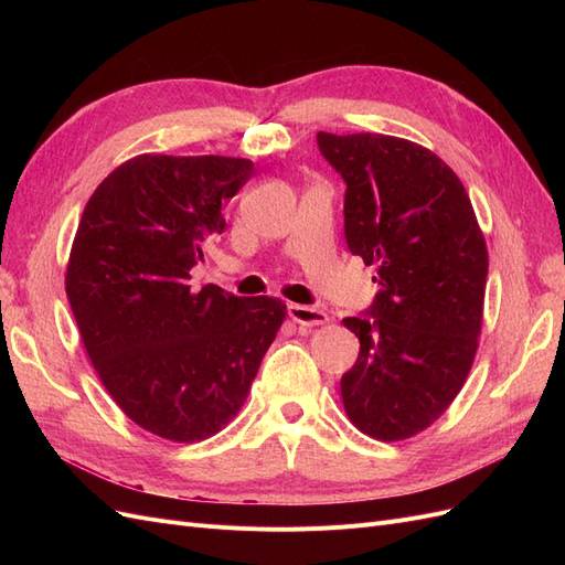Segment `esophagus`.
<instances>
[{"label":"esophagus","instance_id":"esophagus-1","mask_svg":"<svg viewBox=\"0 0 565 565\" xmlns=\"http://www.w3.org/2000/svg\"><path fill=\"white\" fill-rule=\"evenodd\" d=\"M287 313L295 322L306 324V328H311V324L328 322V313L320 311V309H313V306H303V303H289Z\"/></svg>","mask_w":565,"mask_h":565}]
</instances>
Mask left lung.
Returning a JSON list of instances; mask_svg holds the SVG:
<instances>
[{
    "instance_id": "1",
    "label": "left lung",
    "mask_w": 565,
    "mask_h": 565,
    "mask_svg": "<svg viewBox=\"0 0 565 565\" xmlns=\"http://www.w3.org/2000/svg\"><path fill=\"white\" fill-rule=\"evenodd\" d=\"M318 148L347 181L351 254L377 268L380 292L341 377L353 426L403 440L431 426L465 386L483 324L488 247L459 177L429 148L386 134L318 131Z\"/></svg>"
}]
</instances>
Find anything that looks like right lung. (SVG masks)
Instances as JSON below:
<instances>
[{
  "label": "right lung",
  "instance_id": "add662e5",
  "mask_svg": "<svg viewBox=\"0 0 565 565\" xmlns=\"http://www.w3.org/2000/svg\"><path fill=\"white\" fill-rule=\"evenodd\" d=\"M252 160L136 156L79 218L65 292L84 349L119 409L174 443L218 434L241 413L287 306L193 289L191 268L226 228L221 202Z\"/></svg>",
  "mask_w": 565,
  "mask_h": 565
}]
</instances>
